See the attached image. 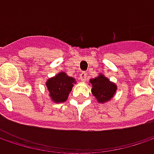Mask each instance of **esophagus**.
Masks as SVG:
<instances>
[{"mask_svg":"<svg viewBox=\"0 0 154 154\" xmlns=\"http://www.w3.org/2000/svg\"><path fill=\"white\" fill-rule=\"evenodd\" d=\"M80 79L81 80V81H85L86 80V74L85 72H82L80 74Z\"/></svg>","mask_w":154,"mask_h":154,"instance_id":"obj_1","label":"esophagus"}]
</instances>
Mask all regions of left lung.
I'll return each instance as SVG.
<instances>
[{"label": "left lung", "instance_id": "obj_1", "mask_svg": "<svg viewBox=\"0 0 154 154\" xmlns=\"http://www.w3.org/2000/svg\"><path fill=\"white\" fill-rule=\"evenodd\" d=\"M92 84V95L96 98L98 103H106L113 98L117 87L113 82L103 74H98V77L90 80Z\"/></svg>", "mask_w": 154, "mask_h": 154}]
</instances>
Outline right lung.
<instances>
[{"label": "right lung", "instance_id": "obj_1", "mask_svg": "<svg viewBox=\"0 0 154 154\" xmlns=\"http://www.w3.org/2000/svg\"><path fill=\"white\" fill-rule=\"evenodd\" d=\"M75 80L64 72L57 74L47 80L46 86L50 92V97L56 103L65 102L68 99L69 92L72 91Z\"/></svg>", "mask_w": 154, "mask_h": 154}]
</instances>
